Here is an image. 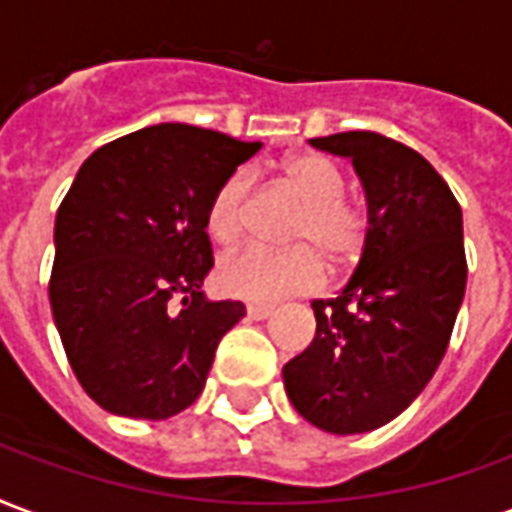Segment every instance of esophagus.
I'll return each instance as SVG.
<instances>
[{
	"instance_id": "34e87169",
	"label": "esophagus",
	"mask_w": 512,
	"mask_h": 512,
	"mask_svg": "<svg viewBox=\"0 0 512 512\" xmlns=\"http://www.w3.org/2000/svg\"><path fill=\"white\" fill-rule=\"evenodd\" d=\"M248 319L253 322H264V319H270L272 316V305H248Z\"/></svg>"
}]
</instances>
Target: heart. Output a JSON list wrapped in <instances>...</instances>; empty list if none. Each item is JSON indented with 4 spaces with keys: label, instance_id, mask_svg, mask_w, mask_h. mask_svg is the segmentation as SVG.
I'll use <instances>...</instances> for the list:
<instances>
[{
    "label": "heart",
    "instance_id": "b5f03b06",
    "mask_svg": "<svg viewBox=\"0 0 512 512\" xmlns=\"http://www.w3.org/2000/svg\"><path fill=\"white\" fill-rule=\"evenodd\" d=\"M281 182L302 201L289 240L305 242L289 251H267L245 245L223 256L218 264L220 289L245 302H275L289 294L313 289L322 278V253L327 267H343L363 251L368 218L357 201L343 196V174L322 155H300L281 171ZM248 177L234 171L212 196L207 207V229L212 240L231 242L245 223Z\"/></svg>",
    "mask_w": 512,
    "mask_h": 512
}]
</instances>
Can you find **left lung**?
I'll use <instances>...</instances> for the list:
<instances>
[{"label": "left lung", "mask_w": 512, "mask_h": 512, "mask_svg": "<svg viewBox=\"0 0 512 512\" xmlns=\"http://www.w3.org/2000/svg\"><path fill=\"white\" fill-rule=\"evenodd\" d=\"M349 158L368 204V234L352 278L313 300L311 346L283 365L297 412L327 434L382 428L442 363L464 302V218L447 182L414 149L371 130L311 138Z\"/></svg>", "instance_id": "8db88e82"}]
</instances>
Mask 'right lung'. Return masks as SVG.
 I'll return each mask as SVG.
<instances>
[{
	"label": "right lung",
	"instance_id": "add662e5",
	"mask_svg": "<svg viewBox=\"0 0 512 512\" xmlns=\"http://www.w3.org/2000/svg\"><path fill=\"white\" fill-rule=\"evenodd\" d=\"M259 149L163 122L78 169L54 223L48 297L70 368L100 409L166 420L201 395L220 338L245 316L242 302L201 292L212 270L207 207Z\"/></svg>",
	"mask_w": 512,
	"mask_h": 512
}]
</instances>
